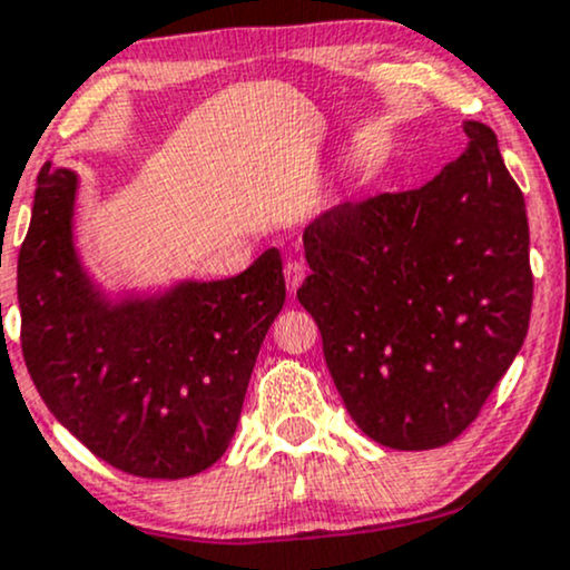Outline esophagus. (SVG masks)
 Wrapping results in <instances>:
<instances>
[{"mask_svg":"<svg viewBox=\"0 0 570 570\" xmlns=\"http://www.w3.org/2000/svg\"><path fill=\"white\" fill-rule=\"evenodd\" d=\"M306 277V266L302 261H287L285 264V283H287V291L296 293V287L304 283Z\"/></svg>","mask_w":570,"mask_h":570,"instance_id":"obj_1","label":"esophagus"}]
</instances>
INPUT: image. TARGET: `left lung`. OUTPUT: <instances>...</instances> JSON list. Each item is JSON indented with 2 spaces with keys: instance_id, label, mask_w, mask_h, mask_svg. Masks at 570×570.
Returning <instances> with one entry per match:
<instances>
[{
  "instance_id": "obj_1",
  "label": "left lung",
  "mask_w": 570,
  "mask_h": 570,
  "mask_svg": "<svg viewBox=\"0 0 570 570\" xmlns=\"http://www.w3.org/2000/svg\"><path fill=\"white\" fill-rule=\"evenodd\" d=\"M463 131V156L423 188L344 202L304 232L296 296L350 417L390 450L458 439L528 334L525 199L490 126Z\"/></svg>"
}]
</instances>
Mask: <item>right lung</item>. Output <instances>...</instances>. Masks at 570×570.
I'll use <instances>...</instances> for the list:
<instances>
[{"label": "right lung", "instance_id": "1", "mask_svg": "<svg viewBox=\"0 0 570 570\" xmlns=\"http://www.w3.org/2000/svg\"><path fill=\"white\" fill-rule=\"evenodd\" d=\"M75 171L42 166L18 255L31 382L53 417L115 469L199 474L232 444L255 357L285 304L279 250L236 277L112 302L75 253Z\"/></svg>", "mask_w": 570, "mask_h": 570}]
</instances>
